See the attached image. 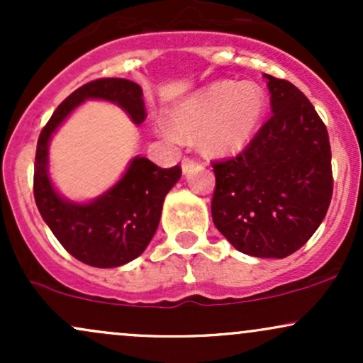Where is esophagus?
Listing matches in <instances>:
<instances>
[{
	"label": "esophagus",
	"mask_w": 363,
	"mask_h": 363,
	"mask_svg": "<svg viewBox=\"0 0 363 363\" xmlns=\"http://www.w3.org/2000/svg\"><path fill=\"white\" fill-rule=\"evenodd\" d=\"M181 165H182V172L187 174L191 169H194L196 165H198V160H196V158H193V157H184V158H182Z\"/></svg>",
	"instance_id": "34e87169"
}]
</instances>
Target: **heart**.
<instances>
[{
	"mask_svg": "<svg viewBox=\"0 0 363 363\" xmlns=\"http://www.w3.org/2000/svg\"><path fill=\"white\" fill-rule=\"evenodd\" d=\"M264 114V95L254 83L218 82L182 101L170 114L181 135L201 131V145L215 155H228L251 141Z\"/></svg>",
	"mask_w": 363,
	"mask_h": 363,
	"instance_id": "1",
	"label": "heart"
}]
</instances>
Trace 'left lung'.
<instances>
[{
  "label": "left lung",
  "instance_id": "8db88e82",
  "mask_svg": "<svg viewBox=\"0 0 363 363\" xmlns=\"http://www.w3.org/2000/svg\"><path fill=\"white\" fill-rule=\"evenodd\" d=\"M272 118L235 157L213 160L211 216L237 251L290 256L318 230L333 196L326 124L294 83L264 74Z\"/></svg>",
  "mask_w": 363,
  "mask_h": 363
}]
</instances>
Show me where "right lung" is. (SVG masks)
Here are the masks:
<instances>
[{
	"label": "right lung",
	"mask_w": 363,
	"mask_h": 363,
	"mask_svg": "<svg viewBox=\"0 0 363 363\" xmlns=\"http://www.w3.org/2000/svg\"><path fill=\"white\" fill-rule=\"evenodd\" d=\"M85 99L116 102L136 124L147 119L143 90L124 78L91 80L66 97L43 128L34 164L35 205L52 234L78 261L95 268H116L138 257L155 234L165 194L181 177L176 165L162 169L145 157L131 162L121 181L89 205L68 203L48 177V143L62 119Z\"/></svg>",
	"instance_id": "right-lung-1"
}]
</instances>
